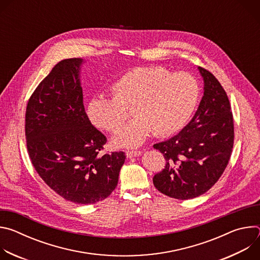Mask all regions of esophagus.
<instances>
[{"mask_svg": "<svg viewBox=\"0 0 260 260\" xmlns=\"http://www.w3.org/2000/svg\"><path fill=\"white\" fill-rule=\"evenodd\" d=\"M141 154H142V152H141V151H138V150H136V151H134V150H132V151H126V156H127L128 158L137 157V156H140Z\"/></svg>", "mask_w": 260, "mask_h": 260, "instance_id": "esophagus-1", "label": "esophagus"}]
</instances>
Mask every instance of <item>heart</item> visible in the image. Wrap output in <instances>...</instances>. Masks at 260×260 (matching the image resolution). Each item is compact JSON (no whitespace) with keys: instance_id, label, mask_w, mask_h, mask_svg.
Instances as JSON below:
<instances>
[{"instance_id":"heart-1","label":"heart","mask_w":260,"mask_h":260,"mask_svg":"<svg viewBox=\"0 0 260 260\" xmlns=\"http://www.w3.org/2000/svg\"><path fill=\"white\" fill-rule=\"evenodd\" d=\"M113 98L96 95L86 107L90 123L117 132L127 117L125 108L135 116L114 138L117 147L141 145L152 129L156 136L180 131L198 105L200 85L188 73L173 74L161 67L135 68L111 87Z\"/></svg>"}]
</instances>
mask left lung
<instances>
[{
	"mask_svg": "<svg viewBox=\"0 0 260 260\" xmlns=\"http://www.w3.org/2000/svg\"><path fill=\"white\" fill-rule=\"evenodd\" d=\"M204 95L190 122L175 137L154 144L167 161L153 177L155 188L177 200L207 192L223 174L234 146V119L225 90L199 67Z\"/></svg>",
	"mask_w": 260,
	"mask_h": 260,
	"instance_id": "obj_1",
	"label": "left lung"
}]
</instances>
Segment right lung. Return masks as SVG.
Here are the masks:
<instances>
[{"mask_svg": "<svg viewBox=\"0 0 260 260\" xmlns=\"http://www.w3.org/2000/svg\"><path fill=\"white\" fill-rule=\"evenodd\" d=\"M82 58L56 63L31 94L25 138L31 164L67 201L92 205L115 189L124 152L100 155L106 137L88 120L80 80Z\"/></svg>", "mask_w": 260, "mask_h": 260, "instance_id": "add662e5", "label": "right lung"}]
</instances>
